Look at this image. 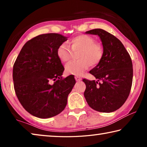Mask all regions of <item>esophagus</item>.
<instances>
[{"label": "esophagus", "mask_w": 147, "mask_h": 147, "mask_svg": "<svg viewBox=\"0 0 147 147\" xmlns=\"http://www.w3.org/2000/svg\"><path fill=\"white\" fill-rule=\"evenodd\" d=\"M75 80H76V81L79 82V81L82 80V78L80 76H75Z\"/></svg>", "instance_id": "esophagus-1"}]
</instances>
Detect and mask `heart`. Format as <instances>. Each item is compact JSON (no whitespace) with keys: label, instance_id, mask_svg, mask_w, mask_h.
<instances>
[{"label":"heart","instance_id":"obj_1","mask_svg":"<svg viewBox=\"0 0 147 147\" xmlns=\"http://www.w3.org/2000/svg\"><path fill=\"white\" fill-rule=\"evenodd\" d=\"M69 45L73 52H78V60L71 61L65 67L67 73L80 75L91 67L100 63L104 56V49L100 43L95 41L93 37L86 34H80L71 38ZM56 55L62 62H67L72 58V51L66 43H61L56 50Z\"/></svg>","mask_w":147,"mask_h":147}]
</instances>
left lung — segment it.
<instances>
[{"mask_svg": "<svg viewBox=\"0 0 147 147\" xmlns=\"http://www.w3.org/2000/svg\"><path fill=\"white\" fill-rule=\"evenodd\" d=\"M86 33L100 37L104 56L100 63L89 71L97 81L82 80L86 86L84 96L94 110L113 112L123 105L130 94L133 80L130 56L121 41L109 32L97 28Z\"/></svg>", "mask_w": 147, "mask_h": 147, "instance_id": "obj_1", "label": "left lung"}]
</instances>
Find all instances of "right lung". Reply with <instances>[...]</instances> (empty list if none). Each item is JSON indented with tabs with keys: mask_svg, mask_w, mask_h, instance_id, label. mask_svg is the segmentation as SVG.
<instances>
[{
	"mask_svg": "<svg viewBox=\"0 0 147 147\" xmlns=\"http://www.w3.org/2000/svg\"><path fill=\"white\" fill-rule=\"evenodd\" d=\"M67 38L55 33L35 37L24 44L14 63L16 95L23 108L36 117L60 113L76 83L73 76L62 78L64 67L56 55L58 47Z\"/></svg>",
	"mask_w": 147,
	"mask_h": 147,
	"instance_id": "obj_1",
	"label": "right lung"
}]
</instances>
